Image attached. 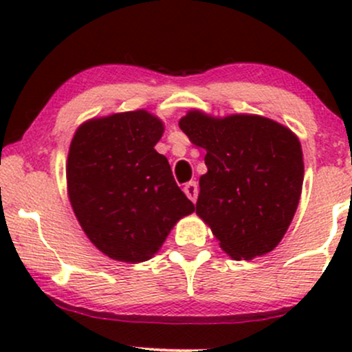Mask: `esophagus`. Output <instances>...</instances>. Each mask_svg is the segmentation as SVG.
Wrapping results in <instances>:
<instances>
[{"label": "esophagus", "instance_id": "esophagus-1", "mask_svg": "<svg viewBox=\"0 0 352 352\" xmlns=\"http://www.w3.org/2000/svg\"><path fill=\"white\" fill-rule=\"evenodd\" d=\"M184 192H185V195H187L188 199L195 204L197 197H199V185H197V182H188V184L184 187Z\"/></svg>", "mask_w": 352, "mask_h": 352}]
</instances>
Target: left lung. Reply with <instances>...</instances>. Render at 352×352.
I'll return each mask as SVG.
<instances>
[{
  "mask_svg": "<svg viewBox=\"0 0 352 352\" xmlns=\"http://www.w3.org/2000/svg\"><path fill=\"white\" fill-rule=\"evenodd\" d=\"M179 125L207 151L197 215L235 260L272 252L300 204L305 164L298 137L272 119L248 114L218 119L190 111Z\"/></svg>",
  "mask_w": 352,
  "mask_h": 352,
  "instance_id": "1",
  "label": "left lung"
}]
</instances>
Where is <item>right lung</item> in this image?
Returning a JSON list of instances; mask_svg holds the SVG:
<instances>
[{"instance_id": "obj_1", "label": "right lung", "mask_w": 352, "mask_h": 352, "mask_svg": "<svg viewBox=\"0 0 352 352\" xmlns=\"http://www.w3.org/2000/svg\"><path fill=\"white\" fill-rule=\"evenodd\" d=\"M162 120L147 111L84 122L67 155V193L80 227L104 254L147 261L173 225L195 210L155 144Z\"/></svg>"}]
</instances>
